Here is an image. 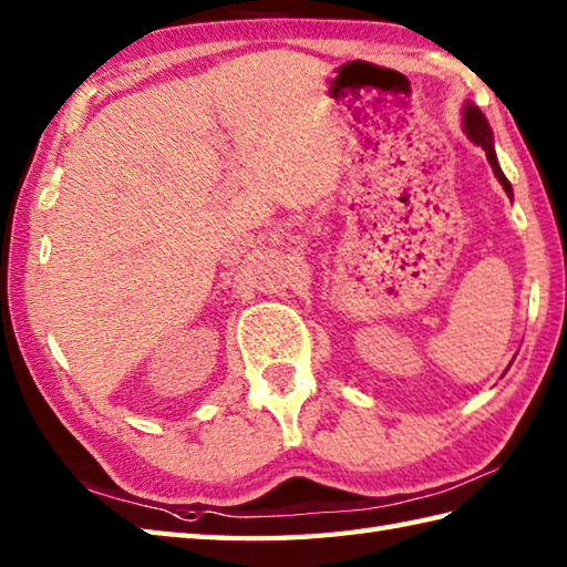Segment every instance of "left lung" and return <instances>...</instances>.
I'll use <instances>...</instances> for the list:
<instances>
[{"mask_svg":"<svg viewBox=\"0 0 567 567\" xmlns=\"http://www.w3.org/2000/svg\"><path fill=\"white\" fill-rule=\"evenodd\" d=\"M463 128H465V133H468V137H471L475 145H481L485 150V155L489 159V167H493V172H495V177L499 179L502 186H505V192L512 196V184L507 182V177H505V174H502V169L497 165V155H495V145H493V131H489V125H487V121L483 116V111L477 109V106H473V104L465 106V111H463Z\"/></svg>","mask_w":567,"mask_h":567,"instance_id":"8db88e82","label":"left lung"}]
</instances>
